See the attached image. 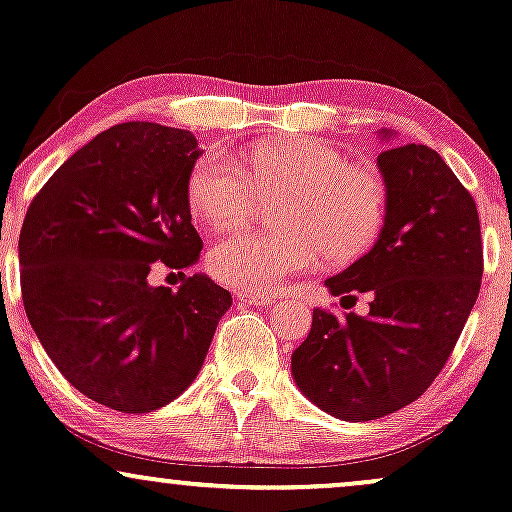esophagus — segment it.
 Here are the masks:
<instances>
[{"label": "esophagus", "mask_w": 512, "mask_h": 512, "mask_svg": "<svg viewBox=\"0 0 512 512\" xmlns=\"http://www.w3.org/2000/svg\"><path fill=\"white\" fill-rule=\"evenodd\" d=\"M237 300L241 302H249V304H275L278 302V297L275 295H263V292H237Z\"/></svg>", "instance_id": "1"}]
</instances>
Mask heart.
Listing matches in <instances>:
<instances>
[{
    "label": "heart",
    "mask_w": 512,
    "mask_h": 512,
    "mask_svg": "<svg viewBox=\"0 0 512 512\" xmlns=\"http://www.w3.org/2000/svg\"><path fill=\"white\" fill-rule=\"evenodd\" d=\"M195 220L215 229L241 225L261 203H278L275 232H234L208 254L210 273L244 290L273 292L324 256L348 266L377 244L387 225L389 188L375 166L355 164L321 140H273L251 147L244 166L205 152L186 183Z\"/></svg>",
    "instance_id": "1"
}]
</instances>
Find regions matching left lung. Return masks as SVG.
Segmentation results:
<instances>
[{"mask_svg":"<svg viewBox=\"0 0 512 512\" xmlns=\"http://www.w3.org/2000/svg\"><path fill=\"white\" fill-rule=\"evenodd\" d=\"M377 164L389 188L382 237L326 280L331 295L367 292L370 314L317 307L307 341L292 353L304 396L353 423L426 392L457 346L484 275L476 203L440 154L404 145L384 149Z\"/></svg>","mask_w":512,"mask_h":512,"instance_id":"1","label":"left lung"}]
</instances>
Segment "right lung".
<instances>
[{
    "mask_svg": "<svg viewBox=\"0 0 512 512\" xmlns=\"http://www.w3.org/2000/svg\"><path fill=\"white\" fill-rule=\"evenodd\" d=\"M200 149L188 130L120 123L74 152L28 205L21 300L45 353L89 399L123 413L169 404L203 367L225 287L184 275L149 288L152 267L198 261L186 183Z\"/></svg>",
    "mask_w": 512,
    "mask_h": 512,
    "instance_id": "right-lung-1",
    "label": "right lung"
}]
</instances>
